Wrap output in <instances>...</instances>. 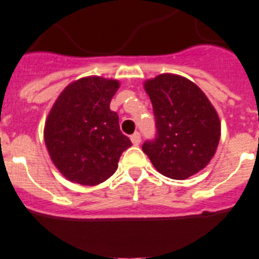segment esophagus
I'll return each instance as SVG.
<instances>
[{
  "mask_svg": "<svg viewBox=\"0 0 259 259\" xmlns=\"http://www.w3.org/2000/svg\"><path fill=\"white\" fill-rule=\"evenodd\" d=\"M131 142L134 143L135 145H139L140 142H142V135L139 134V132H135L134 135H131Z\"/></svg>",
  "mask_w": 259,
  "mask_h": 259,
  "instance_id": "1",
  "label": "esophagus"
}]
</instances>
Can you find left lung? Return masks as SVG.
Listing matches in <instances>:
<instances>
[{
	"label": "left lung",
	"mask_w": 259,
	"mask_h": 259,
	"mask_svg": "<svg viewBox=\"0 0 259 259\" xmlns=\"http://www.w3.org/2000/svg\"><path fill=\"white\" fill-rule=\"evenodd\" d=\"M156 135L143 151L164 176L185 180L208 165L220 142L219 115L201 90L187 78L163 74L145 82Z\"/></svg>",
	"instance_id": "obj_1"
}]
</instances>
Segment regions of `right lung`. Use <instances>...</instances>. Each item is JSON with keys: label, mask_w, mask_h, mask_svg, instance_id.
Segmentation results:
<instances>
[{"label": "right lung", "mask_w": 259, "mask_h": 259, "mask_svg": "<svg viewBox=\"0 0 259 259\" xmlns=\"http://www.w3.org/2000/svg\"><path fill=\"white\" fill-rule=\"evenodd\" d=\"M119 82L89 76L68 84L45 125V142L55 166L70 181L98 185L117 169L132 145L121 134L119 116L110 110Z\"/></svg>", "instance_id": "add662e5"}]
</instances>
